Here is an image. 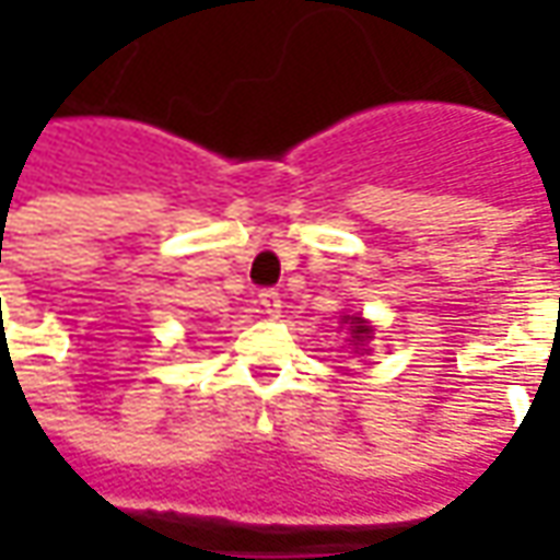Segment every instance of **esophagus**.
Wrapping results in <instances>:
<instances>
[{"label":"esophagus","mask_w":560,"mask_h":560,"mask_svg":"<svg viewBox=\"0 0 560 560\" xmlns=\"http://www.w3.org/2000/svg\"><path fill=\"white\" fill-rule=\"evenodd\" d=\"M257 300H260V308H264V315H269V317L281 315V293L279 291H272V288H264V291L257 293Z\"/></svg>","instance_id":"34e87169"}]
</instances>
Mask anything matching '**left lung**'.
<instances>
[{"label":"left lung","instance_id":"left-lung-1","mask_svg":"<svg viewBox=\"0 0 560 560\" xmlns=\"http://www.w3.org/2000/svg\"><path fill=\"white\" fill-rule=\"evenodd\" d=\"M341 324H348V329H351V339H353V345H363V341H369L372 339V329L365 327L363 320H360V317H345V320H341ZM365 351V348H363Z\"/></svg>","mask_w":560,"mask_h":560}]
</instances>
